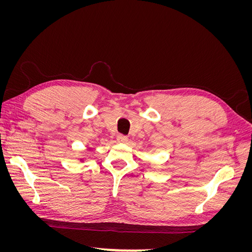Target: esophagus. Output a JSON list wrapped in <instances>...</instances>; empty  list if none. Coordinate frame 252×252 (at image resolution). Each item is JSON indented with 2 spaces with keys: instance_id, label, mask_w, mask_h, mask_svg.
Instances as JSON below:
<instances>
[{
  "instance_id": "esophagus-1",
  "label": "esophagus",
  "mask_w": 252,
  "mask_h": 252,
  "mask_svg": "<svg viewBox=\"0 0 252 252\" xmlns=\"http://www.w3.org/2000/svg\"><path fill=\"white\" fill-rule=\"evenodd\" d=\"M117 141L119 143H126L128 141V136H126L124 134H118L117 135Z\"/></svg>"
}]
</instances>
